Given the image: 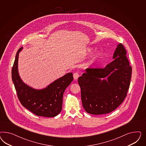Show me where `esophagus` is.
Instances as JSON below:
<instances>
[{
	"label": "esophagus",
	"instance_id": "34e87169",
	"mask_svg": "<svg viewBox=\"0 0 146 146\" xmlns=\"http://www.w3.org/2000/svg\"><path fill=\"white\" fill-rule=\"evenodd\" d=\"M79 77V73L78 72H75L74 74H73V78L74 80H77L78 79V78Z\"/></svg>",
	"mask_w": 146,
	"mask_h": 146
}]
</instances>
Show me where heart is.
<instances>
[{
	"label": "heart",
	"mask_w": 146,
	"mask_h": 146,
	"mask_svg": "<svg viewBox=\"0 0 146 146\" xmlns=\"http://www.w3.org/2000/svg\"><path fill=\"white\" fill-rule=\"evenodd\" d=\"M93 51V49L90 48H89L88 49H87V50L86 51V52H85V54L87 55V54H89L90 53H91ZM101 56V52L99 51H98L97 52H96V53H95V54H94L93 56V59L95 60V59H97L98 58L100 57Z\"/></svg>",
	"instance_id": "b5f03b06"
}]
</instances>
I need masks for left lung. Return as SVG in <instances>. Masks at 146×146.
<instances>
[{"label": "left lung", "instance_id": "1", "mask_svg": "<svg viewBox=\"0 0 146 146\" xmlns=\"http://www.w3.org/2000/svg\"><path fill=\"white\" fill-rule=\"evenodd\" d=\"M123 45L118 44L113 60L103 68H88L78 78L82 106L92 115L115 110L124 101L130 85L132 67ZM107 78V80L104 78Z\"/></svg>", "mask_w": 146, "mask_h": 146}]
</instances>
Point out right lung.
<instances>
[{
	"instance_id": "obj_1",
	"label": "right lung",
	"mask_w": 146,
	"mask_h": 146,
	"mask_svg": "<svg viewBox=\"0 0 146 146\" xmlns=\"http://www.w3.org/2000/svg\"><path fill=\"white\" fill-rule=\"evenodd\" d=\"M22 47L18 50L12 70V78L18 98L23 106L37 116L53 117L62 111L63 94L73 80L72 73H67L46 88L35 89L25 84L18 72V58Z\"/></svg>"
}]
</instances>
